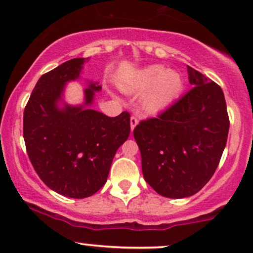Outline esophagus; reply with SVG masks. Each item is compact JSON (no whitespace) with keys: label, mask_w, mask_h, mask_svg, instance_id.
<instances>
[{"label":"esophagus","mask_w":253,"mask_h":253,"mask_svg":"<svg viewBox=\"0 0 253 253\" xmlns=\"http://www.w3.org/2000/svg\"><path fill=\"white\" fill-rule=\"evenodd\" d=\"M138 123H139L138 118L134 117V115H133V117H130V130H132V132H133V129H134V127L136 126V125H138Z\"/></svg>","instance_id":"esophagus-1"}]
</instances>
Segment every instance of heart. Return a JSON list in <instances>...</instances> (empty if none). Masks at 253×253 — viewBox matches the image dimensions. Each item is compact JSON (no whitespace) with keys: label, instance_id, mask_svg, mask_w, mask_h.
<instances>
[{"label":"heart","instance_id":"heart-1","mask_svg":"<svg viewBox=\"0 0 253 253\" xmlns=\"http://www.w3.org/2000/svg\"><path fill=\"white\" fill-rule=\"evenodd\" d=\"M121 91L141 96V107L147 113H158L170 106L181 94L183 78L178 71L167 70L155 64L133 72L119 84Z\"/></svg>","mask_w":253,"mask_h":253}]
</instances>
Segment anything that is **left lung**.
Instances as JSON below:
<instances>
[{
    "label": "left lung",
    "instance_id": "obj_1",
    "mask_svg": "<svg viewBox=\"0 0 253 253\" xmlns=\"http://www.w3.org/2000/svg\"><path fill=\"white\" fill-rule=\"evenodd\" d=\"M189 91L133 135L145 181L159 195L189 197L215 172L227 143L229 120L222 89L188 66Z\"/></svg>",
    "mask_w": 253,
    "mask_h": 253
}]
</instances>
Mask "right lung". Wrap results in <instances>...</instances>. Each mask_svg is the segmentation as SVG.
Wrapping results in <instances>:
<instances>
[{"instance_id": "1", "label": "right lung", "mask_w": 253, "mask_h": 253, "mask_svg": "<svg viewBox=\"0 0 253 253\" xmlns=\"http://www.w3.org/2000/svg\"><path fill=\"white\" fill-rule=\"evenodd\" d=\"M88 58H74L39 78L24 112L28 157L42 181L60 195H94L108 178L119 147L130 132L129 114L115 118L91 109L97 82L84 89V102L64 100L66 83L81 77Z\"/></svg>"}]
</instances>
